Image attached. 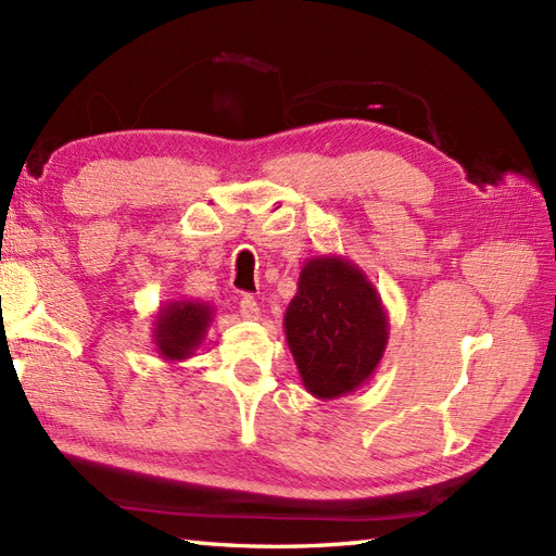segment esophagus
<instances>
[{
  "label": "esophagus",
  "mask_w": 556,
  "mask_h": 556,
  "mask_svg": "<svg viewBox=\"0 0 556 556\" xmlns=\"http://www.w3.org/2000/svg\"><path fill=\"white\" fill-rule=\"evenodd\" d=\"M239 312H241V317H244V319H251V321L261 319V307H258V303H255L253 295H241Z\"/></svg>",
  "instance_id": "obj_1"
}]
</instances>
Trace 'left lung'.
I'll return each mask as SVG.
<instances>
[{
  "mask_svg": "<svg viewBox=\"0 0 556 556\" xmlns=\"http://www.w3.org/2000/svg\"><path fill=\"white\" fill-rule=\"evenodd\" d=\"M283 333L305 390L317 400H338L376 374L390 319L362 269L331 253L305 261L283 312Z\"/></svg>",
  "mask_w": 556,
  "mask_h": 556,
  "instance_id": "left-lung-1",
  "label": "left lung"
}]
</instances>
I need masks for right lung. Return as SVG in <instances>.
<instances>
[{
	"label": "right lung",
	"instance_id": "right-lung-1",
	"mask_svg": "<svg viewBox=\"0 0 556 556\" xmlns=\"http://www.w3.org/2000/svg\"><path fill=\"white\" fill-rule=\"evenodd\" d=\"M213 321V307L199 301H168L160 307L152 321L154 352L166 364H178L194 357L204 343Z\"/></svg>",
	"mask_w": 556,
	"mask_h": 556
}]
</instances>
